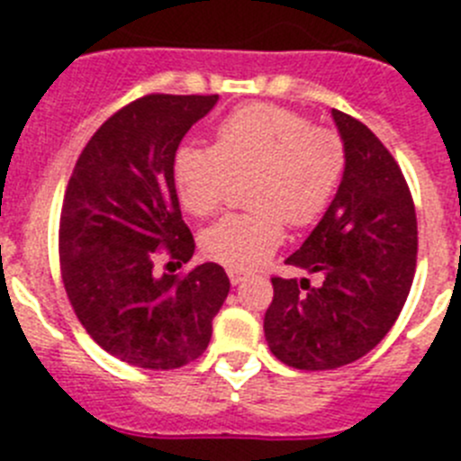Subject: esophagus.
I'll return each instance as SVG.
<instances>
[{"mask_svg": "<svg viewBox=\"0 0 461 461\" xmlns=\"http://www.w3.org/2000/svg\"><path fill=\"white\" fill-rule=\"evenodd\" d=\"M226 272H228V279H230V284H235V286H238V284H242V281L249 276V272L242 270V267H228Z\"/></svg>", "mask_w": 461, "mask_h": 461, "instance_id": "esophagus-1", "label": "esophagus"}]
</instances>
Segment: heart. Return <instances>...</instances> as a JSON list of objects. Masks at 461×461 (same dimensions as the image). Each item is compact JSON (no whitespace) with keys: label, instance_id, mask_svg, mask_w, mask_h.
I'll list each match as a JSON object with an SVG mask.
<instances>
[{"label":"heart","instance_id":"1","mask_svg":"<svg viewBox=\"0 0 461 461\" xmlns=\"http://www.w3.org/2000/svg\"><path fill=\"white\" fill-rule=\"evenodd\" d=\"M346 168L339 133L272 104H251L223 117L214 148L185 145L173 164L180 203L194 217L223 207L233 180H247V205L201 235L205 256L251 267L284 238V221L303 228L328 210Z\"/></svg>","mask_w":461,"mask_h":461}]
</instances>
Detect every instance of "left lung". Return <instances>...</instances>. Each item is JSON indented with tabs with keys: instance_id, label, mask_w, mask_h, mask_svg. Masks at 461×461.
Masks as SVG:
<instances>
[{
	"instance_id": "1",
	"label": "left lung",
	"mask_w": 461,
	"mask_h": 461,
	"mask_svg": "<svg viewBox=\"0 0 461 461\" xmlns=\"http://www.w3.org/2000/svg\"><path fill=\"white\" fill-rule=\"evenodd\" d=\"M346 148L341 185L319 226L286 266L321 275L272 276L263 330L288 367L319 372L367 356L388 335L409 297L418 221L409 185L393 154L367 126L332 110Z\"/></svg>"
}]
</instances>
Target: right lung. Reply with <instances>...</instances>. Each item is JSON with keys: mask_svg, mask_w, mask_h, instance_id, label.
<instances>
[{"mask_svg": "<svg viewBox=\"0 0 461 461\" xmlns=\"http://www.w3.org/2000/svg\"><path fill=\"white\" fill-rule=\"evenodd\" d=\"M217 94H148L89 138L59 217L62 281L73 312L110 356L142 369H177L210 344L230 281L217 263L185 275L194 235L175 191V152Z\"/></svg>", "mask_w": 461, "mask_h": 461, "instance_id": "right-lung-1", "label": "right lung"}]
</instances>
